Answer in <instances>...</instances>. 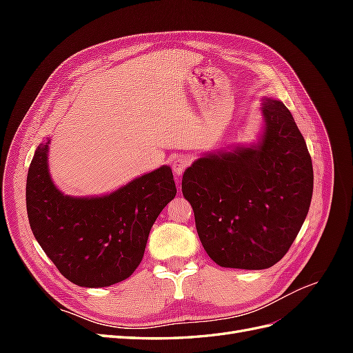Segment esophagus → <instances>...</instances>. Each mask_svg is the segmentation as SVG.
Segmentation results:
<instances>
[{"label":"esophagus","instance_id":"34e87169","mask_svg":"<svg viewBox=\"0 0 353 353\" xmlns=\"http://www.w3.org/2000/svg\"><path fill=\"white\" fill-rule=\"evenodd\" d=\"M188 165H190V160H188L185 156H178V157H175V160L172 162V170H174V174L178 175V176H181V175H183L184 170L187 169Z\"/></svg>","mask_w":353,"mask_h":353}]
</instances>
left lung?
I'll return each mask as SVG.
<instances>
[{"instance_id":"obj_1","label":"left lung","mask_w":353,"mask_h":353,"mask_svg":"<svg viewBox=\"0 0 353 353\" xmlns=\"http://www.w3.org/2000/svg\"><path fill=\"white\" fill-rule=\"evenodd\" d=\"M259 144L208 154L183 176L199 239L223 268L265 270L290 249L311 206L314 169L281 101L265 99Z\"/></svg>"}]
</instances>
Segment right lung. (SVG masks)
I'll return each mask as SVG.
<instances>
[{
	"instance_id": "add662e5",
	"label": "right lung",
	"mask_w": 353,
	"mask_h": 353,
	"mask_svg": "<svg viewBox=\"0 0 353 353\" xmlns=\"http://www.w3.org/2000/svg\"><path fill=\"white\" fill-rule=\"evenodd\" d=\"M48 143L37 148L28 170L26 209L35 239L73 284L126 280L143 259L154 221L176 194L172 170L162 166L103 197H69L50 178Z\"/></svg>"
}]
</instances>
